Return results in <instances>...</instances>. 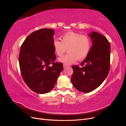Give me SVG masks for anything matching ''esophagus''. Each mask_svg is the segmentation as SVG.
Listing matches in <instances>:
<instances>
[{"mask_svg": "<svg viewBox=\"0 0 126 126\" xmlns=\"http://www.w3.org/2000/svg\"><path fill=\"white\" fill-rule=\"evenodd\" d=\"M63 68H66L68 67V66L66 65V64H63Z\"/></svg>", "mask_w": 126, "mask_h": 126, "instance_id": "34e87169", "label": "esophagus"}]
</instances>
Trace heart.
<instances>
[{"instance_id":"heart-1","label":"heart","mask_w":126,"mask_h":126,"mask_svg":"<svg viewBox=\"0 0 126 126\" xmlns=\"http://www.w3.org/2000/svg\"><path fill=\"white\" fill-rule=\"evenodd\" d=\"M62 39V41L57 39L53 41L52 46L55 53L59 56H62L68 48L69 54L59 58V62L70 65L76 63L78 59L85 58L89 54L91 44L88 36L69 31L63 34Z\"/></svg>"}]
</instances>
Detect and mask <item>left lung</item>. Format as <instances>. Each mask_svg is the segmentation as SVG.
<instances>
[{
	"label": "left lung",
	"mask_w": 126,
	"mask_h": 126,
	"mask_svg": "<svg viewBox=\"0 0 126 126\" xmlns=\"http://www.w3.org/2000/svg\"><path fill=\"white\" fill-rule=\"evenodd\" d=\"M88 36L93 45L89 54L80 63L83 67L72 66V85L82 93L91 92L100 86L110 69V44L108 40L97 32H91Z\"/></svg>",
	"instance_id": "1"
}]
</instances>
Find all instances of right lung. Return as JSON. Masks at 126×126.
Here are the masks:
<instances>
[{"label":"right lung","mask_w":126,"mask_h":126,"mask_svg":"<svg viewBox=\"0 0 126 126\" xmlns=\"http://www.w3.org/2000/svg\"><path fill=\"white\" fill-rule=\"evenodd\" d=\"M54 30L41 29L30 33L22 43L19 57L20 69L25 82L34 92L49 93L63 70L56 58L52 43Z\"/></svg>","instance_id":"right-lung-1"}]
</instances>
